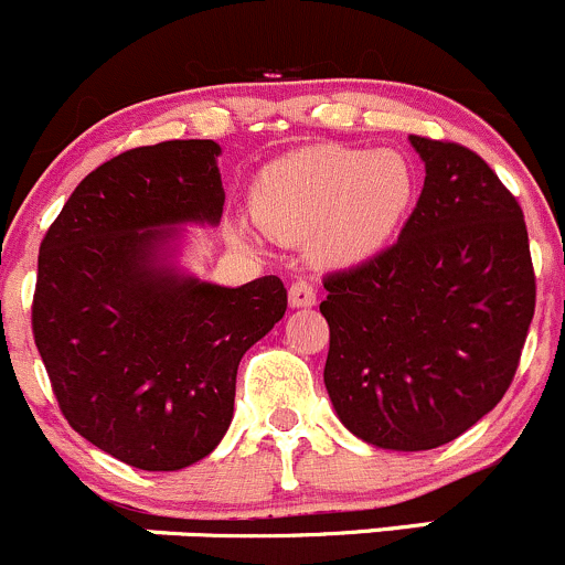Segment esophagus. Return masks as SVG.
<instances>
[{"label":"esophagus","instance_id":"obj_1","mask_svg":"<svg viewBox=\"0 0 565 565\" xmlns=\"http://www.w3.org/2000/svg\"><path fill=\"white\" fill-rule=\"evenodd\" d=\"M288 299L294 307L316 305V285H312V280H307V277H299V280L290 282Z\"/></svg>","mask_w":565,"mask_h":565}]
</instances>
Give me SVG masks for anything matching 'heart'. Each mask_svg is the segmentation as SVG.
I'll return each mask as SVG.
<instances>
[{"label": "heart", "mask_w": 565, "mask_h": 565, "mask_svg": "<svg viewBox=\"0 0 565 565\" xmlns=\"http://www.w3.org/2000/svg\"><path fill=\"white\" fill-rule=\"evenodd\" d=\"M415 170L393 150H299L260 172L255 222L282 242L316 236L323 260L349 264L376 253L415 200Z\"/></svg>", "instance_id": "b5f03b06"}]
</instances>
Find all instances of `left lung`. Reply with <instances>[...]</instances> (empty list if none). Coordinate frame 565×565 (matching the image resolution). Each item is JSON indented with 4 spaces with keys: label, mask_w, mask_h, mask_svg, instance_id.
Masks as SVG:
<instances>
[{
    "label": "left lung",
    "mask_w": 565,
    "mask_h": 565,
    "mask_svg": "<svg viewBox=\"0 0 565 565\" xmlns=\"http://www.w3.org/2000/svg\"><path fill=\"white\" fill-rule=\"evenodd\" d=\"M426 161L398 242L323 277L334 412L387 450H431L489 415L535 312L527 225L497 172L459 142L412 134Z\"/></svg>",
    "instance_id": "left-lung-1"
}]
</instances>
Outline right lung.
I'll list each match as a JSON object with an SVG mask.
<instances>
[{"label":"right lung","mask_w":565,"mask_h":565,"mask_svg":"<svg viewBox=\"0 0 565 565\" xmlns=\"http://www.w3.org/2000/svg\"><path fill=\"white\" fill-rule=\"evenodd\" d=\"M214 139L131 148L95 167L38 255L32 338L60 412L104 454L148 472L205 459L225 437L244 351L285 316L280 277L242 288L156 269L178 222H220Z\"/></svg>","instance_id":"right-lung-1"}]
</instances>
